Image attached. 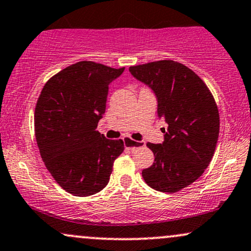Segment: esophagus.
I'll return each mask as SVG.
<instances>
[{"instance_id": "esophagus-1", "label": "esophagus", "mask_w": 251, "mask_h": 251, "mask_svg": "<svg viewBox=\"0 0 251 251\" xmlns=\"http://www.w3.org/2000/svg\"><path fill=\"white\" fill-rule=\"evenodd\" d=\"M124 144H125L126 148L131 150H135L138 148H143V146H145V143L144 142H135V140L128 139V138H125V139H124Z\"/></svg>"}]
</instances>
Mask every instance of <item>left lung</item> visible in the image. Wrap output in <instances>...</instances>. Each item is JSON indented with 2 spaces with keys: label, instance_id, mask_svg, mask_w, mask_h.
<instances>
[{
  "label": "left lung",
  "instance_id": "8db88e82",
  "mask_svg": "<svg viewBox=\"0 0 251 251\" xmlns=\"http://www.w3.org/2000/svg\"><path fill=\"white\" fill-rule=\"evenodd\" d=\"M135 79L157 97L158 117L168 124L163 144L148 143L154 163L142 175L157 191L177 192L203 175L215 153L220 113L208 86L194 71L172 60L132 66Z\"/></svg>",
  "mask_w": 251,
  "mask_h": 251
}]
</instances>
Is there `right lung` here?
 Returning a JSON list of instances; mask_svg holds the SVG:
<instances>
[{"label":"right lung","instance_id":"add662e5","mask_svg":"<svg viewBox=\"0 0 251 251\" xmlns=\"http://www.w3.org/2000/svg\"><path fill=\"white\" fill-rule=\"evenodd\" d=\"M125 68L80 61L51 76L35 107V137L46 168L63 190L85 197L107 185L124 142L97 131L109 83Z\"/></svg>","mask_w":251,"mask_h":251}]
</instances>
